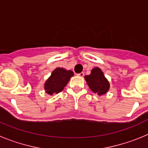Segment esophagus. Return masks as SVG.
Wrapping results in <instances>:
<instances>
[{"instance_id": "obj_1", "label": "esophagus", "mask_w": 148, "mask_h": 148, "mask_svg": "<svg viewBox=\"0 0 148 148\" xmlns=\"http://www.w3.org/2000/svg\"><path fill=\"white\" fill-rule=\"evenodd\" d=\"M84 75V73H78V74H77V75L79 77H83Z\"/></svg>"}]
</instances>
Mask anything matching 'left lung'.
I'll return each instance as SVG.
<instances>
[{
  "instance_id": "8db88e82",
  "label": "left lung",
  "mask_w": 148,
  "mask_h": 148,
  "mask_svg": "<svg viewBox=\"0 0 148 148\" xmlns=\"http://www.w3.org/2000/svg\"><path fill=\"white\" fill-rule=\"evenodd\" d=\"M84 79L94 93L102 95L109 91L110 82L99 67H94L90 75L84 76Z\"/></svg>"
}]
</instances>
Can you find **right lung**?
<instances>
[{"mask_svg":"<svg viewBox=\"0 0 148 148\" xmlns=\"http://www.w3.org/2000/svg\"><path fill=\"white\" fill-rule=\"evenodd\" d=\"M73 75L74 73L71 70H66L61 67L56 68L44 83L45 92L49 95L61 92Z\"/></svg>","mask_w":148,"mask_h":148,"instance_id":"right-lung-1","label":"right lung"}]
</instances>
